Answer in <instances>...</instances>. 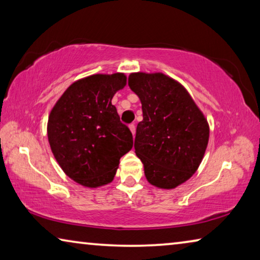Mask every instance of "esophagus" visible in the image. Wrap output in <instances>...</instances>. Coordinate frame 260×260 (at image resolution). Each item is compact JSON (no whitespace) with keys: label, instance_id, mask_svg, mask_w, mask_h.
I'll return each instance as SVG.
<instances>
[{"label":"esophagus","instance_id":"1","mask_svg":"<svg viewBox=\"0 0 260 260\" xmlns=\"http://www.w3.org/2000/svg\"><path fill=\"white\" fill-rule=\"evenodd\" d=\"M129 129L132 132V134H133V136L135 135V124H131L129 125Z\"/></svg>","mask_w":260,"mask_h":260}]
</instances>
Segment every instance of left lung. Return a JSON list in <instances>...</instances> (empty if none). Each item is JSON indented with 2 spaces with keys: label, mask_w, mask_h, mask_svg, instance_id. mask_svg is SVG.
I'll list each match as a JSON object with an SVG mask.
<instances>
[{
  "label": "left lung",
  "mask_w": 260,
  "mask_h": 260,
  "mask_svg": "<svg viewBox=\"0 0 260 260\" xmlns=\"http://www.w3.org/2000/svg\"><path fill=\"white\" fill-rule=\"evenodd\" d=\"M128 86L142 104L135 153L149 182L172 189L199 169L209 142V125L182 85L162 73H132Z\"/></svg>",
  "instance_id": "1"
}]
</instances>
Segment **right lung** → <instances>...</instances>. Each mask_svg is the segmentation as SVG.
Masks as SVG:
<instances>
[{"label": "right lung", "mask_w": 260, "mask_h": 260, "mask_svg": "<svg viewBox=\"0 0 260 260\" xmlns=\"http://www.w3.org/2000/svg\"><path fill=\"white\" fill-rule=\"evenodd\" d=\"M126 85L124 73L94 74L73 82L52 108L48 140L68 177L85 187L110 183L133 135L112 105Z\"/></svg>", "instance_id": "add662e5"}]
</instances>
